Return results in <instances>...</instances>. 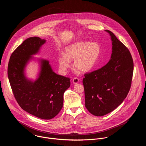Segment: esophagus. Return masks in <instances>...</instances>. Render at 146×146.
I'll return each instance as SVG.
<instances>
[{"mask_svg": "<svg viewBox=\"0 0 146 146\" xmlns=\"http://www.w3.org/2000/svg\"><path fill=\"white\" fill-rule=\"evenodd\" d=\"M79 82V79L78 78H75L72 80V83L74 84H76L78 83Z\"/></svg>", "mask_w": 146, "mask_h": 146, "instance_id": "34e87169", "label": "esophagus"}]
</instances>
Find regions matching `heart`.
<instances>
[{
	"mask_svg": "<svg viewBox=\"0 0 146 146\" xmlns=\"http://www.w3.org/2000/svg\"><path fill=\"white\" fill-rule=\"evenodd\" d=\"M101 48L97 42H80L67 46L65 54L61 53L58 60L60 70L65 72L74 61V67L79 72H89L96 64L100 56Z\"/></svg>",
	"mask_w": 146,
	"mask_h": 146,
	"instance_id": "obj_1",
	"label": "heart"
}]
</instances>
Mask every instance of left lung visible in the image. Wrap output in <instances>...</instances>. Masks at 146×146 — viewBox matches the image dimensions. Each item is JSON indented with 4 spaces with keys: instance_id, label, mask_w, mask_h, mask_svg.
Returning a JSON list of instances; mask_svg holds the SVG:
<instances>
[{
    "instance_id": "8db88e82",
    "label": "left lung",
    "mask_w": 146,
    "mask_h": 146,
    "mask_svg": "<svg viewBox=\"0 0 146 146\" xmlns=\"http://www.w3.org/2000/svg\"><path fill=\"white\" fill-rule=\"evenodd\" d=\"M112 50L111 60L102 68L85 74L83 83L85 107L92 115L102 116L122 104L131 87L134 64L131 55L110 30Z\"/></svg>"
}]
</instances>
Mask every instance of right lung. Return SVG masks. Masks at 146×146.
Masks as SVG:
<instances>
[{"label":"right lung","mask_w":146,"mask_h":146,"mask_svg":"<svg viewBox=\"0 0 146 146\" xmlns=\"http://www.w3.org/2000/svg\"><path fill=\"white\" fill-rule=\"evenodd\" d=\"M46 42L30 37L21 44L11 56L8 76L17 103L27 112L42 119L54 117L63 107V94L70 86V79L56 74L49 61L39 60L40 70L35 81L25 75V67L33 55L37 54Z\"/></svg>","instance_id":"add662e5"}]
</instances>
